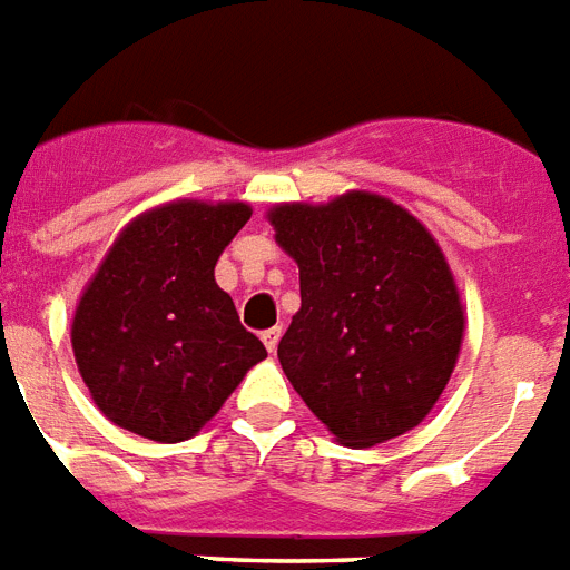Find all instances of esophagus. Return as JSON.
<instances>
[{
    "label": "esophagus",
    "mask_w": 570,
    "mask_h": 570,
    "mask_svg": "<svg viewBox=\"0 0 570 570\" xmlns=\"http://www.w3.org/2000/svg\"><path fill=\"white\" fill-rule=\"evenodd\" d=\"M281 325L277 327H269V331H263V345H266V348H269V354H275L277 351V342H281Z\"/></svg>",
    "instance_id": "34e87169"
}]
</instances>
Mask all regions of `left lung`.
I'll use <instances>...</instances> for the list:
<instances>
[{"mask_svg":"<svg viewBox=\"0 0 570 570\" xmlns=\"http://www.w3.org/2000/svg\"><path fill=\"white\" fill-rule=\"evenodd\" d=\"M269 222L301 275V309L277 345L295 392L348 448L413 430L451 381L465 327L436 239L372 193L277 205Z\"/></svg>","mask_w":570,"mask_h":570,"instance_id":"obj_1","label":"left lung"}]
</instances>
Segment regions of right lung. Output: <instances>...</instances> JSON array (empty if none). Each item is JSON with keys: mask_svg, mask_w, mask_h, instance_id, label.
<instances>
[{"mask_svg": "<svg viewBox=\"0 0 570 570\" xmlns=\"http://www.w3.org/2000/svg\"><path fill=\"white\" fill-rule=\"evenodd\" d=\"M243 202H175L119 234L78 301L72 351L101 413L155 442L196 436L266 357L213 269Z\"/></svg>", "mask_w": 570, "mask_h": 570, "instance_id": "add662e5", "label": "right lung"}]
</instances>
